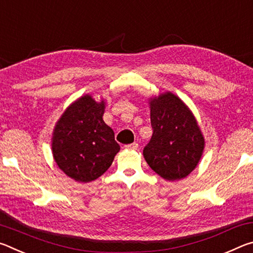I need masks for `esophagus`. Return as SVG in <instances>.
I'll use <instances>...</instances> for the list:
<instances>
[{
    "label": "esophagus",
    "instance_id": "esophagus-1",
    "mask_svg": "<svg viewBox=\"0 0 253 253\" xmlns=\"http://www.w3.org/2000/svg\"><path fill=\"white\" fill-rule=\"evenodd\" d=\"M125 148L126 149H129V151H136V149L138 148V144H137V143L128 144V145H125Z\"/></svg>",
    "mask_w": 253,
    "mask_h": 253
}]
</instances>
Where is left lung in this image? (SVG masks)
<instances>
[{
    "label": "left lung",
    "mask_w": 253,
    "mask_h": 253,
    "mask_svg": "<svg viewBox=\"0 0 253 253\" xmlns=\"http://www.w3.org/2000/svg\"><path fill=\"white\" fill-rule=\"evenodd\" d=\"M153 136L143 155L166 181L186 177L199 164L204 137L188 107L172 92L149 99Z\"/></svg>",
    "instance_id": "left-lung-1"
}]
</instances>
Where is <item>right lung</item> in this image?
<instances>
[{
  "mask_svg": "<svg viewBox=\"0 0 253 253\" xmlns=\"http://www.w3.org/2000/svg\"><path fill=\"white\" fill-rule=\"evenodd\" d=\"M105 101L84 95L66 109L55 124L52 154L59 169L80 183L95 181L110 168L121 149L102 116Z\"/></svg>",
  "mask_w": 253,
  "mask_h": 253,
  "instance_id": "right-lung-1",
  "label": "right lung"
}]
</instances>
